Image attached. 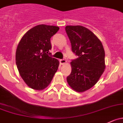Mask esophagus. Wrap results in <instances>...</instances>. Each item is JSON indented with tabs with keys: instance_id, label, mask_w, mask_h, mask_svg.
Masks as SVG:
<instances>
[{
	"instance_id": "obj_1",
	"label": "esophagus",
	"mask_w": 123,
	"mask_h": 123,
	"mask_svg": "<svg viewBox=\"0 0 123 123\" xmlns=\"http://www.w3.org/2000/svg\"><path fill=\"white\" fill-rule=\"evenodd\" d=\"M60 63L61 64H64V63H66V59H60Z\"/></svg>"
}]
</instances>
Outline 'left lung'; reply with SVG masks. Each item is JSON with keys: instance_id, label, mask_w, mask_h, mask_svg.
I'll use <instances>...</instances> for the list:
<instances>
[{"instance_id": "1", "label": "left lung", "mask_w": 123, "mask_h": 123, "mask_svg": "<svg viewBox=\"0 0 123 123\" xmlns=\"http://www.w3.org/2000/svg\"><path fill=\"white\" fill-rule=\"evenodd\" d=\"M66 31L73 52L78 57L70 63L72 72L67 76L70 86L83 92L94 86L105 68V52L101 41L87 28L81 26H67Z\"/></svg>"}]
</instances>
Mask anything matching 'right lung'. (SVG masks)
Instances as JSON below:
<instances>
[{
    "mask_svg": "<svg viewBox=\"0 0 123 123\" xmlns=\"http://www.w3.org/2000/svg\"><path fill=\"white\" fill-rule=\"evenodd\" d=\"M59 30L58 26L39 25L22 37L16 52V63L20 75L30 88L37 90L47 87L59 65L57 59L48 55L50 38Z\"/></svg>",
    "mask_w": 123,
    "mask_h": 123,
    "instance_id": "right-lung-1",
    "label": "right lung"
}]
</instances>
